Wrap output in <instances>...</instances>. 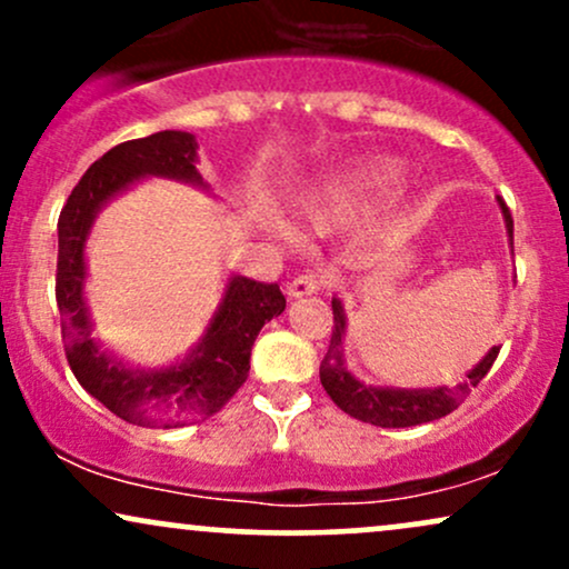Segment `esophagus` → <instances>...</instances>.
Segmentation results:
<instances>
[{"label": "esophagus", "instance_id": "obj_1", "mask_svg": "<svg viewBox=\"0 0 569 569\" xmlns=\"http://www.w3.org/2000/svg\"><path fill=\"white\" fill-rule=\"evenodd\" d=\"M323 283H326V278L323 276H318V272H302V276H297L289 283V297H293V299H299V297H310V293H318L323 289Z\"/></svg>", "mask_w": 569, "mask_h": 569}]
</instances>
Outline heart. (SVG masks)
<instances>
[{
	"label": "heart",
	"instance_id": "obj_1",
	"mask_svg": "<svg viewBox=\"0 0 569 569\" xmlns=\"http://www.w3.org/2000/svg\"><path fill=\"white\" fill-rule=\"evenodd\" d=\"M398 179V166L393 160H375L356 166L352 171L326 181V184L305 200L302 213L310 224L326 227L350 217L352 211L367 202L371 194L382 192Z\"/></svg>",
	"mask_w": 569,
	"mask_h": 569
}]
</instances>
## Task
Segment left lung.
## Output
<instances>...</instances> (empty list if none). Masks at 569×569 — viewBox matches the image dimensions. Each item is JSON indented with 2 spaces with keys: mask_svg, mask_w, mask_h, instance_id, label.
<instances>
[{
  "mask_svg": "<svg viewBox=\"0 0 569 569\" xmlns=\"http://www.w3.org/2000/svg\"><path fill=\"white\" fill-rule=\"evenodd\" d=\"M500 202L502 219H506L508 238H511V251H513V219L508 211L506 202ZM331 310H335V329H331V345L326 358L321 361V385L326 393L331 396V401L337 403L345 415L356 417L361 422H371V426L380 428H409V426H422V422H433L447 417L449 411H455L466 401V396L487 377V371L492 369L495 358H498L500 348H492L481 358L476 367L468 371L466 380L457 388H375V385H363L361 380L350 375L345 369V307L339 299H331Z\"/></svg>",
  "mask_w": 569,
  "mask_h": 569,
  "instance_id": "8db88e82",
  "label": "left lung"
}]
</instances>
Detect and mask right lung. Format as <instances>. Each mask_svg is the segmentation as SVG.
Wrapping results in <instances>:
<instances>
[{
	"instance_id": "right-lung-1",
	"label": "right lung",
	"mask_w": 569,
	"mask_h": 569,
	"mask_svg": "<svg viewBox=\"0 0 569 569\" xmlns=\"http://www.w3.org/2000/svg\"><path fill=\"white\" fill-rule=\"evenodd\" d=\"M194 162L198 141L184 130H160L147 139L117 143L84 171L58 219L56 302L61 310L67 361L90 396L136 426L179 428L217 415L246 382L253 339L267 321L286 310L278 283L234 276L198 348L176 367L128 369L98 350L84 305V240L96 213L143 176L206 187Z\"/></svg>"
}]
</instances>
